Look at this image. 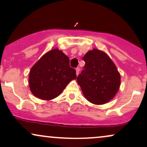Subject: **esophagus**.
<instances>
[{"instance_id":"esophagus-1","label":"esophagus","mask_w":147,"mask_h":147,"mask_svg":"<svg viewBox=\"0 0 147 147\" xmlns=\"http://www.w3.org/2000/svg\"><path fill=\"white\" fill-rule=\"evenodd\" d=\"M79 71H80V68H79V67H77V68H76V74H77V75H79Z\"/></svg>"}]
</instances>
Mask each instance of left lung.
<instances>
[{
	"label": "left lung",
	"instance_id": "8db88e82",
	"mask_svg": "<svg viewBox=\"0 0 147 147\" xmlns=\"http://www.w3.org/2000/svg\"><path fill=\"white\" fill-rule=\"evenodd\" d=\"M82 59L85 65L77 81L85 97L95 104L109 102L120 86V75L113 62L97 49L88 52Z\"/></svg>",
	"mask_w": 147,
	"mask_h": 147
}]
</instances>
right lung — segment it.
<instances>
[{"mask_svg": "<svg viewBox=\"0 0 147 147\" xmlns=\"http://www.w3.org/2000/svg\"><path fill=\"white\" fill-rule=\"evenodd\" d=\"M76 78V70L70 66L68 57L58 49H54L32 68L29 85L34 95L50 100L58 97L69 82Z\"/></svg>", "mask_w": 147, "mask_h": 147, "instance_id": "obj_1", "label": "right lung"}]
</instances>
